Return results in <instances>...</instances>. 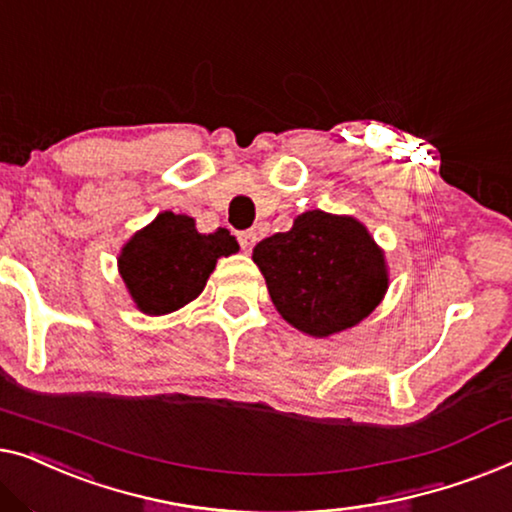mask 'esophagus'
Wrapping results in <instances>:
<instances>
[{
  "instance_id": "obj_1",
  "label": "esophagus",
  "mask_w": 512,
  "mask_h": 512,
  "mask_svg": "<svg viewBox=\"0 0 512 512\" xmlns=\"http://www.w3.org/2000/svg\"><path fill=\"white\" fill-rule=\"evenodd\" d=\"M236 239H239L241 248L246 250V253H250V250H253V246L257 243V232H255V229H246V232L236 234Z\"/></svg>"
}]
</instances>
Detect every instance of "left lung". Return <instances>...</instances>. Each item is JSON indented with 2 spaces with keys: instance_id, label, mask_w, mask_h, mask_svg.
Here are the masks:
<instances>
[{
  "instance_id": "obj_1",
  "label": "left lung",
  "mask_w": 512,
  "mask_h": 512,
  "mask_svg": "<svg viewBox=\"0 0 512 512\" xmlns=\"http://www.w3.org/2000/svg\"><path fill=\"white\" fill-rule=\"evenodd\" d=\"M253 259L278 313L311 336L357 325L387 290L383 253L355 218L301 213L290 232L259 241Z\"/></svg>"
}]
</instances>
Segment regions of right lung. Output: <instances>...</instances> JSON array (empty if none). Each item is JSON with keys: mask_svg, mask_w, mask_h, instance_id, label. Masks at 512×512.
<instances>
[{"mask_svg": "<svg viewBox=\"0 0 512 512\" xmlns=\"http://www.w3.org/2000/svg\"><path fill=\"white\" fill-rule=\"evenodd\" d=\"M236 250L239 243L229 229L199 234L192 218L167 211L129 239L118 266L136 306L164 315L197 299L218 257Z\"/></svg>", "mask_w": 512, "mask_h": 512, "instance_id": "1", "label": "right lung"}]
</instances>
